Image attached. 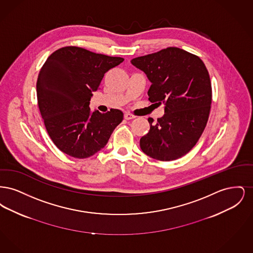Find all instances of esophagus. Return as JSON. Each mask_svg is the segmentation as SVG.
<instances>
[{
  "instance_id": "34e87169",
  "label": "esophagus",
  "mask_w": 253,
  "mask_h": 253,
  "mask_svg": "<svg viewBox=\"0 0 253 253\" xmlns=\"http://www.w3.org/2000/svg\"><path fill=\"white\" fill-rule=\"evenodd\" d=\"M134 118H135V116H133L132 114H129V113L124 114V119H125V120H127V121H129V120H133Z\"/></svg>"
}]
</instances>
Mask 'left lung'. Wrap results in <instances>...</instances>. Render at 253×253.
Returning a JSON list of instances; mask_svg holds the SVG:
<instances>
[{"mask_svg":"<svg viewBox=\"0 0 253 253\" xmlns=\"http://www.w3.org/2000/svg\"><path fill=\"white\" fill-rule=\"evenodd\" d=\"M131 62L152 83L149 100L165 104V114L157 123L148 119L151 127L140 138L141 150L160 161L180 158L197 143L210 116L212 91L204 62L177 47L162 49Z\"/></svg>","mask_w":253,"mask_h":253,"instance_id":"left-lung-1","label":"left lung"}]
</instances>
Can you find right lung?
<instances>
[{
  "label": "right lung",
  "instance_id": "right-lung-1",
  "mask_svg": "<svg viewBox=\"0 0 253 253\" xmlns=\"http://www.w3.org/2000/svg\"><path fill=\"white\" fill-rule=\"evenodd\" d=\"M123 60L78 46L58 49L45 60L37 81L38 105L50 138L62 153L87 158L107 144L123 113L91 112L89 104L104 74Z\"/></svg>",
  "mask_w": 253,
  "mask_h": 253
}]
</instances>
